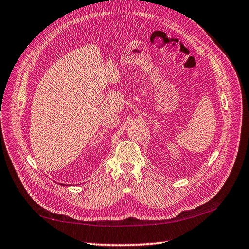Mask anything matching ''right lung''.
Wrapping results in <instances>:
<instances>
[{"mask_svg":"<svg viewBox=\"0 0 249 249\" xmlns=\"http://www.w3.org/2000/svg\"><path fill=\"white\" fill-rule=\"evenodd\" d=\"M61 185H62V184H61ZM63 186H64V185H63Z\"/></svg>","mask_w":249,"mask_h":249,"instance_id":"1","label":"right lung"}]
</instances>
